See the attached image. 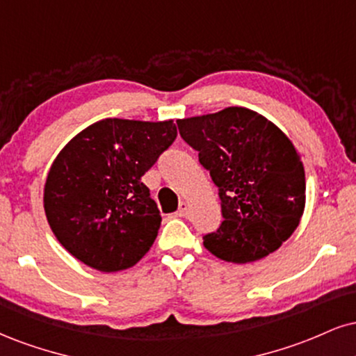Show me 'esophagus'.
Segmentation results:
<instances>
[{"mask_svg":"<svg viewBox=\"0 0 356 356\" xmlns=\"http://www.w3.org/2000/svg\"><path fill=\"white\" fill-rule=\"evenodd\" d=\"M187 213H189V204L181 202V205H179V211L175 212V216H177V217H187Z\"/></svg>","mask_w":356,"mask_h":356,"instance_id":"esophagus-1","label":"esophagus"}]
</instances>
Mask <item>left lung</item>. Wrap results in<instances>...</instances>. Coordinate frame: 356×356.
Wrapping results in <instances>:
<instances>
[{
	"instance_id": "obj_1",
	"label": "left lung",
	"mask_w": 356,
	"mask_h": 356,
	"mask_svg": "<svg viewBox=\"0 0 356 356\" xmlns=\"http://www.w3.org/2000/svg\"><path fill=\"white\" fill-rule=\"evenodd\" d=\"M177 126L219 187L224 220L204 235V247L234 264L275 252L305 209V170L289 137L245 108L179 119Z\"/></svg>"
}]
</instances>
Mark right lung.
<instances>
[{
    "instance_id": "add662e5",
    "label": "right lung",
    "mask_w": 356,
    "mask_h": 356,
    "mask_svg": "<svg viewBox=\"0 0 356 356\" xmlns=\"http://www.w3.org/2000/svg\"><path fill=\"white\" fill-rule=\"evenodd\" d=\"M175 137L172 121L102 119L66 144L46 179L44 212L72 257L119 272L147 254L162 217L140 179Z\"/></svg>"
}]
</instances>
